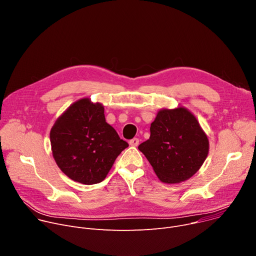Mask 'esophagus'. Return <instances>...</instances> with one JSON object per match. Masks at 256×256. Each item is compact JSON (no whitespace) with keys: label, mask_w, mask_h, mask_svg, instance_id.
<instances>
[{"label":"esophagus","mask_w":256,"mask_h":256,"mask_svg":"<svg viewBox=\"0 0 256 256\" xmlns=\"http://www.w3.org/2000/svg\"><path fill=\"white\" fill-rule=\"evenodd\" d=\"M130 146H134V147L138 146V138H132V140L130 141Z\"/></svg>","instance_id":"34e87169"}]
</instances>
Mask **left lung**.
<instances>
[{
	"label": "left lung",
	"instance_id": "obj_1",
	"mask_svg": "<svg viewBox=\"0 0 256 256\" xmlns=\"http://www.w3.org/2000/svg\"><path fill=\"white\" fill-rule=\"evenodd\" d=\"M150 132L149 140L138 145V150L161 182L174 184L190 178L207 157V136L188 109L160 110Z\"/></svg>",
	"mask_w": 256,
	"mask_h": 256
}]
</instances>
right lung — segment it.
Instances as JSON below:
<instances>
[{"label": "right lung", "instance_id": "right-lung-1", "mask_svg": "<svg viewBox=\"0 0 256 256\" xmlns=\"http://www.w3.org/2000/svg\"><path fill=\"white\" fill-rule=\"evenodd\" d=\"M50 140L60 170L84 184L102 182L115 159L128 147L106 122L104 107L86 98L74 103L56 120Z\"/></svg>", "mask_w": 256, "mask_h": 256}]
</instances>
